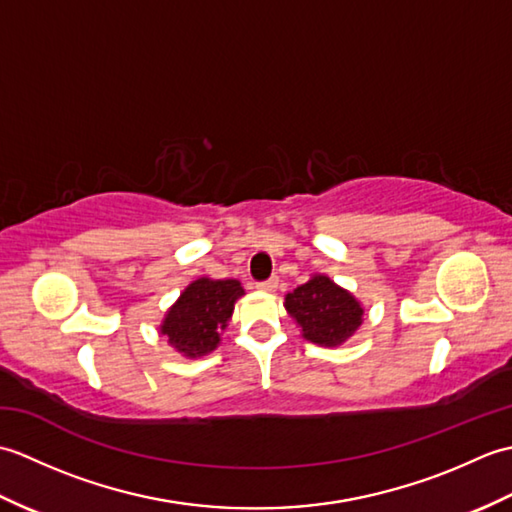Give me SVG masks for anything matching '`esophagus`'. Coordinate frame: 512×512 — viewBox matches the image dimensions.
Segmentation results:
<instances>
[{"mask_svg":"<svg viewBox=\"0 0 512 512\" xmlns=\"http://www.w3.org/2000/svg\"><path fill=\"white\" fill-rule=\"evenodd\" d=\"M279 284L277 277H270V279H264V281H257V288L264 290V292H273Z\"/></svg>","mask_w":512,"mask_h":512,"instance_id":"esophagus-1","label":"esophagus"}]
</instances>
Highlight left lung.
Returning <instances> with one entry per match:
<instances>
[{"mask_svg":"<svg viewBox=\"0 0 512 512\" xmlns=\"http://www.w3.org/2000/svg\"><path fill=\"white\" fill-rule=\"evenodd\" d=\"M286 310L303 328V336L319 345L343 343L361 325L363 314L350 292L325 275H314L308 284L288 292Z\"/></svg>","mask_w":512,"mask_h":512,"instance_id":"left-lung-1","label":"left lung"}]
</instances>
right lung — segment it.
Masks as SVG:
<instances>
[{
  "label": "right lung",
  "instance_id": "1",
  "mask_svg": "<svg viewBox=\"0 0 512 512\" xmlns=\"http://www.w3.org/2000/svg\"><path fill=\"white\" fill-rule=\"evenodd\" d=\"M244 295L235 279H198L182 292L167 312L162 334L178 352L202 356L215 350L220 332L233 314V303Z\"/></svg>",
  "mask_w": 512,
  "mask_h": 512
}]
</instances>
